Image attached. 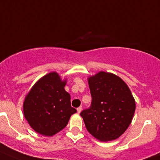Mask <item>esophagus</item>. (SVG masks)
<instances>
[{"label": "esophagus", "mask_w": 160, "mask_h": 160, "mask_svg": "<svg viewBox=\"0 0 160 160\" xmlns=\"http://www.w3.org/2000/svg\"><path fill=\"white\" fill-rule=\"evenodd\" d=\"M77 112H78V113H80V112L82 111V106L78 107V108H77Z\"/></svg>", "instance_id": "obj_1"}]
</instances>
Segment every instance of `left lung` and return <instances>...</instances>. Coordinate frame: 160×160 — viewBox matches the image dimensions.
<instances>
[{"label":"left lung","instance_id":"8db88e82","mask_svg":"<svg viewBox=\"0 0 160 160\" xmlns=\"http://www.w3.org/2000/svg\"><path fill=\"white\" fill-rule=\"evenodd\" d=\"M91 105L83 110L88 132L101 142L118 138L132 121L135 101L121 78L110 72H99L88 78Z\"/></svg>","mask_w":160,"mask_h":160}]
</instances>
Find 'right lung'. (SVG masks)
I'll use <instances>...</instances> for the list:
<instances>
[{"instance_id":"right-lung-1","label":"right lung","mask_w":160,"mask_h":160,"mask_svg":"<svg viewBox=\"0 0 160 160\" xmlns=\"http://www.w3.org/2000/svg\"><path fill=\"white\" fill-rule=\"evenodd\" d=\"M66 80L57 72L44 76L33 85L23 103V112L31 128L38 134L53 136L65 128L72 114Z\"/></svg>"}]
</instances>
